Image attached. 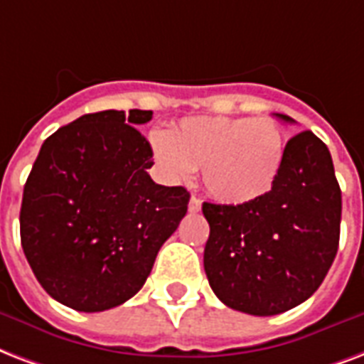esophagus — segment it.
<instances>
[{"instance_id": "obj_1", "label": "esophagus", "mask_w": 364, "mask_h": 364, "mask_svg": "<svg viewBox=\"0 0 364 364\" xmlns=\"http://www.w3.org/2000/svg\"><path fill=\"white\" fill-rule=\"evenodd\" d=\"M200 208H202L200 198H196V196H191V200H188V212H198Z\"/></svg>"}]
</instances>
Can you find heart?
<instances>
[{
    "instance_id": "obj_1",
    "label": "heart",
    "mask_w": 364,
    "mask_h": 364,
    "mask_svg": "<svg viewBox=\"0 0 364 364\" xmlns=\"http://www.w3.org/2000/svg\"><path fill=\"white\" fill-rule=\"evenodd\" d=\"M154 160L171 183L202 168L208 193L225 204H248L273 188L284 160V133L273 118L193 116L151 135Z\"/></svg>"
}]
</instances>
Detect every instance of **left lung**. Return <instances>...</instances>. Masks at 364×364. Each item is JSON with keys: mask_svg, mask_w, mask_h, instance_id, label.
I'll return each mask as SVG.
<instances>
[{"mask_svg": "<svg viewBox=\"0 0 364 364\" xmlns=\"http://www.w3.org/2000/svg\"><path fill=\"white\" fill-rule=\"evenodd\" d=\"M202 213L210 223L204 271L227 307L269 317L304 304L340 242L342 191L328 149L313 132L294 135L265 196L237 206L204 202Z\"/></svg>", "mask_w": 364, "mask_h": 364, "instance_id": "left-lung-1", "label": "left lung"}]
</instances>
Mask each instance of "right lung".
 <instances>
[{"mask_svg": "<svg viewBox=\"0 0 364 364\" xmlns=\"http://www.w3.org/2000/svg\"><path fill=\"white\" fill-rule=\"evenodd\" d=\"M152 110L83 114L43 141L24 185L21 242L36 279L76 311L122 305L143 288L191 194L149 176L137 127Z\"/></svg>", "mask_w": 364, "mask_h": 364, "instance_id": "obj_1", "label": "right lung"}]
</instances>
